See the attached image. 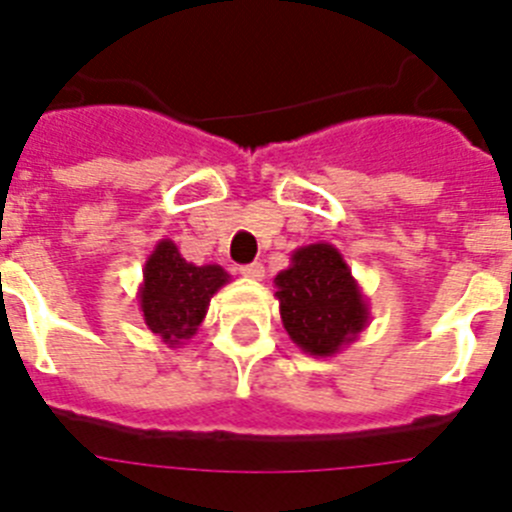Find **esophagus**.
<instances>
[{"label": "esophagus", "mask_w": 512, "mask_h": 512, "mask_svg": "<svg viewBox=\"0 0 512 512\" xmlns=\"http://www.w3.org/2000/svg\"><path fill=\"white\" fill-rule=\"evenodd\" d=\"M241 274L246 279H253V282H261V279H264V264H259V261H253V264H246V266H241Z\"/></svg>", "instance_id": "1"}]
</instances>
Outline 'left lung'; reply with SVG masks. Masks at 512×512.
<instances>
[{
	"instance_id": "obj_1",
	"label": "left lung",
	"mask_w": 512,
	"mask_h": 512,
	"mask_svg": "<svg viewBox=\"0 0 512 512\" xmlns=\"http://www.w3.org/2000/svg\"><path fill=\"white\" fill-rule=\"evenodd\" d=\"M274 287L284 330L315 359L336 356L369 325V302L341 251L330 243L292 251Z\"/></svg>"
}]
</instances>
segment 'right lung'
I'll return each mask as SVG.
<instances>
[{"mask_svg": "<svg viewBox=\"0 0 512 512\" xmlns=\"http://www.w3.org/2000/svg\"><path fill=\"white\" fill-rule=\"evenodd\" d=\"M230 282L217 264H189L174 241H158L143 266L138 302L148 330L161 336L169 348L184 346L197 333L212 295Z\"/></svg>", "mask_w": 512, "mask_h": 512, "instance_id": "obj_1", "label": "right lung"}]
</instances>
